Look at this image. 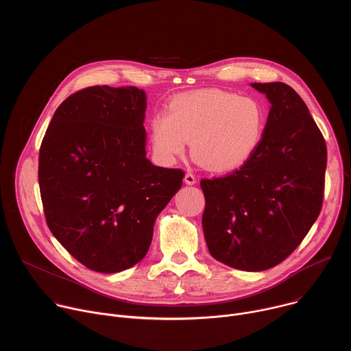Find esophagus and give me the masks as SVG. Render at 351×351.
Segmentation results:
<instances>
[{
    "instance_id": "1",
    "label": "esophagus",
    "mask_w": 351,
    "mask_h": 351,
    "mask_svg": "<svg viewBox=\"0 0 351 351\" xmlns=\"http://www.w3.org/2000/svg\"><path fill=\"white\" fill-rule=\"evenodd\" d=\"M183 180H184V183H186V184H189V186L195 184V182H197V180H195V178H194V175H191V173H186Z\"/></svg>"
}]
</instances>
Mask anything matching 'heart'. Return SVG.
I'll return each mask as SVG.
<instances>
[{"label":"heart","mask_w":351,"mask_h":351,"mask_svg":"<svg viewBox=\"0 0 351 351\" xmlns=\"http://www.w3.org/2000/svg\"><path fill=\"white\" fill-rule=\"evenodd\" d=\"M267 112L252 97L223 90H198L176 97L165 115L149 123L156 156L172 164L187 149L207 169L218 173L241 168L261 147Z\"/></svg>","instance_id":"heart-1"}]
</instances>
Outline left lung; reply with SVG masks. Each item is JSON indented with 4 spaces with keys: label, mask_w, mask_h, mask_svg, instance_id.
<instances>
[{
    "label": "left lung",
    "mask_w": 351,
    "mask_h": 351,
    "mask_svg": "<svg viewBox=\"0 0 351 351\" xmlns=\"http://www.w3.org/2000/svg\"><path fill=\"white\" fill-rule=\"evenodd\" d=\"M271 104L257 154L225 178L204 179L203 230L211 256L236 269H269L302 243L324 197L326 145L290 86L252 83Z\"/></svg>",
    "instance_id": "obj_1"
}]
</instances>
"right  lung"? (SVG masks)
<instances>
[{
    "label": "right lung",
    "instance_id": "add662e5",
    "mask_svg": "<svg viewBox=\"0 0 351 351\" xmlns=\"http://www.w3.org/2000/svg\"><path fill=\"white\" fill-rule=\"evenodd\" d=\"M145 91L93 86L57 108L40 147L38 184L47 225L91 271L140 263L160 213L182 187L180 169L145 157Z\"/></svg>",
    "mask_w": 351,
    "mask_h": 351
}]
</instances>
